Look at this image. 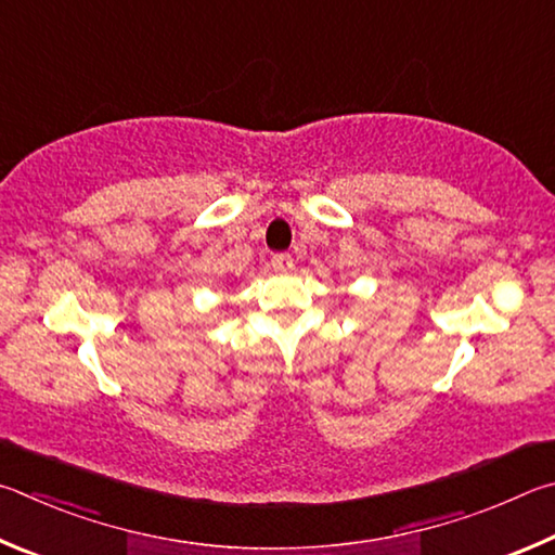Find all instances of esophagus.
<instances>
[{"label": "esophagus", "instance_id": "obj_1", "mask_svg": "<svg viewBox=\"0 0 555 555\" xmlns=\"http://www.w3.org/2000/svg\"><path fill=\"white\" fill-rule=\"evenodd\" d=\"M270 266L278 272H289L293 270V256H289V253H275V256L270 258Z\"/></svg>", "mask_w": 555, "mask_h": 555}]
</instances>
